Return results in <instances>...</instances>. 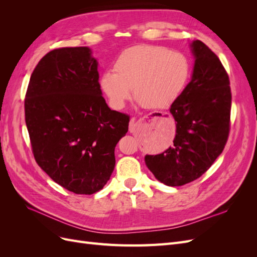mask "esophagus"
Here are the masks:
<instances>
[{
	"instance_id": "esophagus-1",
	"label": "esophagus",
	"mask_w": 257,
	"mask_h": 257,
	"mask_svg": "<svg viewBox=\"0 0 257 257\" xmlns=\"http://www.w3.org/2000/svg\"><path fill=\"white\" fill-rule=\"evenodd\" d=\"M145 118H148V116H145ZM130 132L131 133H134L135 132V119L132 118L131 121H130Z\"/></svg>"
}]
</instances>
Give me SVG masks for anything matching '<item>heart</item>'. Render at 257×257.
Here are the masks:
<instances>
[{
  "mask_svg": "<svg viewBox=\"0 0 257 257\" xmlns=\"http://www.w3.org/2000/svg\"><path fill=\"white\" fill-rule=\"evenodd\" d=\"M114 72H104L99 88L113 109H122L132 96L148 109H164L182 95L192 73L184 53L153 45H137L116 58Z\"/></svg>",
  "mask_w": 257,
  "mask_h": 257,
  "instance_id": "obj_1",
  "label": "heart"
}]
</instances>
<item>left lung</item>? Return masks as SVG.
I'll use <instances>...</instances> for the list:
<instances>
[{
    "label": "left lung",
    "mask_w": 257,
    "mask_h": 257,
    "mask_svg": "<svg viewBox=\"0 0 257 257\" xmlns=\"http://www.w3.org/2000/svg\"><path fill=\"white\" fill-rule=\"evenodd\" d=\"M195 59L191 81L170 106L176 121L174 146L157 155H146L147 167L168 186L196 180L213 164L229 133L231 92L220 59L200 41L190 45Z\"/></svg>",
    "instance_id": "obj_1"
}]
</instances>
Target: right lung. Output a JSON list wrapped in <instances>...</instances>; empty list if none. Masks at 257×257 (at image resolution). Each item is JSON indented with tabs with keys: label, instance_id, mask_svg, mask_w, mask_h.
<instances>
[{
	"label": "right lung",
	"instance_id": "add662e5",
	"mask_svg": "<svg viewBox=\"0 0 257 257\" xmlns=\"http://www.w3.org/2000/svg\"><path fill=\"white\" fill-rule=\"evenodd\" d=\"M97 65L89 47L54 49L38 62L25 99L38 166L64 189L85 195L110 179L114 148L130 122L106 104Z\"/></svg>",
	"mask_w": 257,
	"mask_h": 257
}]
</instances>
